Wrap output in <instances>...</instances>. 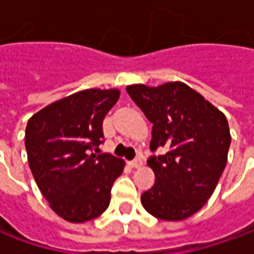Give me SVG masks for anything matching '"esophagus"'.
Returning <instances> with one entry per match:
<instances>
[{
	"label": "esophagus",
	"instance_id": "1",
	"mask_svg": "<svg viewBox=\"0 0 254 254\" xmlns=\"http://www.w3.org/2000/svg\"><path fill=\"white\" fill-rule=\"evenodd\" d=\"M142 162L140 158H135V160H131V161H128V165L130 167H132V168H137V167H140Z\"/></svg>",
	"mask_w": 254,
	"mask_h": 254
}]
</instances>
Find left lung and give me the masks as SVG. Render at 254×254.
<instances>
[{"label": "left lung", "instance_id": "obj_1", "mask_svg": "<svg viewBox=\"0 0 254 254\" xmlns=\"http://www.w3.org/2000/svg\"><path fill=\"white\" fill-rule=\"evenodd\" d=\"M152 123L151 155L147 164L155 182L141 195L148 213L162 220L190 218L206 203L226 167L230 145L225 114L188 84L171 82L126 87Z\"/></svg>", "mask_w": 254, "mask_h": 254}]
</instances>
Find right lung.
Returning a JSON list of instances; mask_svg holds the SVG:
<instances>
[{
  "label": "right lung",
  "instance_id": "right-lung-1",
  "mask_svg": "<svg viewBox=\"0 0 254 254\" xmlns=\"http://www.w3.org/2000/svg\"><path fill=\"white\" fill-rule=\"evenodd\" d=\"M119 97L117 89L82 90L46 106L26 124L25 148L36 185L67 222L92 220L109 208L124 161L92 151L103 142V120Z\"/></svg>",
  "mask_w": 254,
  "mask_h": 254
}]
</instances>
